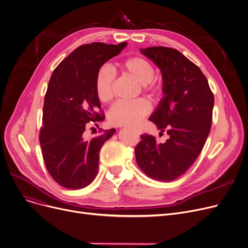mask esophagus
I'll return each mask as SVG.
<instances>
[{
  "label": "esophagus",
  "mask_w": 248,
  "mask_h": 248,
  "mask_svg": "<svg viewBox=\"0 0 248 248\" xmlns=\"http://www.w3.org/2000/svg\"><path fill=\"white\" fill-rule=\"evenodd\" d=\"M133 131H135L137 134H141L142 133V130L141 129H133Z\"/></svg>",
  "instance_id": "esophagus-1"
}]
</instances>
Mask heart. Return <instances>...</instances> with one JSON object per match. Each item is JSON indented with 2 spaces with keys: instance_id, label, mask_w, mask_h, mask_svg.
Returning <instances> with one entry per match:
<instances>
[{
  "instance_id": "1",
  "label": "heart",
  "mask_w": 248,
  "mask_h": 248,
  "mask_svg": "<svg viewBox=\"0 0 248 248\" xmlns=\"http://www.w3.org/2000/svg\"><path fill=\"white\" fill-rule=\"evenodd\" d=\"M120 69L125 75L133 78L143 85L144 91L156 95L161 92V84L153 79V65L142 57H131L120 64ZM114 73L109 66H102L96 75L95 91L101 102H107L113 96ZM151 110V105L146 99H138L133 102H116L108 111V119L115 126L137 125Z\"/></svg>"
}]
</instances>
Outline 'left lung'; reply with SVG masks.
I'll return each mask as SVG.
<instances>
[{"label": "left lung", "mask_w": 248, "mask_h": 248, "mask_svg": "<svg viewBox=\"0 0 248 248\" xmlns=\"http://www.w3.org/2000/svg\"><path fill=\"white\" fill-rule=\"evenodd\" d=\"M160 69L163 98L149 120L169 139L159 143L149 134L141 135L135 148L140 169L158 181L180 177L200 154L208 137L214 96L199 67L176 49L150 47L141 49Z\"/></svg>", "instance_id": "8db88e82"}]
</instances>
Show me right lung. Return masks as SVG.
<instances>
[{"label": "right lung", "instance_id": "1", "mask_svg": "<svg viewBox=\"0 0 248 248\" xmlns=\"http://www.w3.org/2000/svg\"><path fill=\"white\" fill-rule=\"evenodd\" d=\"M127 46L91 43L73 51L54 70L44 100L40 144L44 162L53 179L63 187L80 189L98 174L99 152L116 129L92 139L85 137L90 124L103 121L95 91L98 70ZM92 123L90 124V122Z\"/></svg>", "mask_w": 248, "mask_h": 248}]
</instances>
